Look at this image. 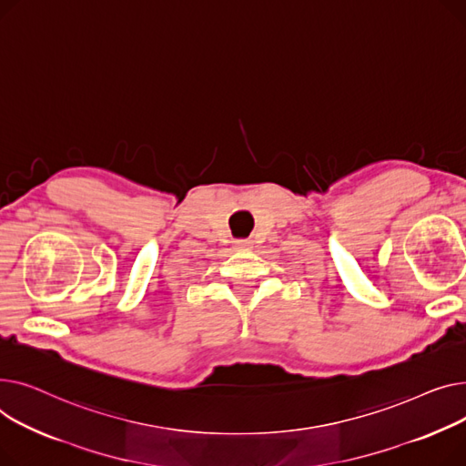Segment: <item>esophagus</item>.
<instances>
[{
	"label": "esophagus",
	"mask_w": 466,
	"mask_h": 466,
	"mask_svg": "<svg viewBox=\"0 0 466 466\" xmlns=\"http://www.w3.org/2000/svg\"><path fill=\"white\" fill-rule=\"evenodd\" d=\"M235 248L237 250H250L252 248V242L246 240V238H238V240H235Z\"/></svg>",
	"instance_id": "34e87169"
}]
</instances>
